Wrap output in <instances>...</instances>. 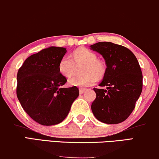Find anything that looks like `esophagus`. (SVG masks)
I'll return each mask as SVG.
<instances>
[{
    "label": "esophagus",
    "instance_id": "obj_1",
    "mask_svg": "<svg viewBox=\"0 0 159 159\" xmlns=\"http://www.w3.org/2000/svg\"><path fill=\"white\" fill-rule=\"evenodd\" d=\"M85 90H86V89H84V88H80V94H81V95H82V94H83L85 92Z\"/></svg>",
    "mask_w": 159,
    "mask_h": 159
}]
</instances>
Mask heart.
Masks as SVG:
<instances>
[{"label":"heart","mask_w":159,"mask_h":159,"mask_svg":"<svg viewBox=\"0 0 159 159\" xmlns=\"http://www.w3.org/2000/svg\"><path fill=\"white\" fill-rule=\"evenodd\" d=\"M84 64L82 77H73L69 80L72 86L87 87L92 86L101 79L106 73L107 67L104 61L98 59L95 52L87 48H80L73 52L72 58L65 56L59 64V72L64 77H70L74 75L76 65Z\"/></svg>","instance_id":"1"}]
</instances>
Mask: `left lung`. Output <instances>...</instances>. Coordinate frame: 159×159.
I'll return each instance as SVG.
<instances>
[{
	"label": "left lung",
	"mask_w": 159,
	"mask_h": 159,
	"mask_svg": "<svg viewBox=\"0 0 159 159\" xmlns=\"http://www.w3.org/2000/svg\"><path fill=\"white\" fill-rule=\"evenodd\" d=\"M91 49L105 59L106 73L100 87L94 88L96 98L91 105L95 118L102 123L117 124L125 120L135 107L143 88V75L134 54L112 42L96 43Z\"/></svg>",
	"instance_id": "8db88e82"
}]
</instances>
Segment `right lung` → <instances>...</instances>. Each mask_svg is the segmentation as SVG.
I'll return each mask as SVG.
<instances>
[{"instance_id":"add662e5","label":"right lung","mask_w":159,"mask_h":159,"mask_svg":"<svg viewBox=\"0 0 159 159\" xmlns=\"http://www.w3.org/2000/svg\"><path fill=\"white\" fill-rule=\"evenodd\" d=\"M66 52L63 47L42 49L28 57L18 71V100L25 112L42 125L62 122L79 96L76 86L63 87L67 80L59 72V64Z\"/></svg>"}]
</instances>
